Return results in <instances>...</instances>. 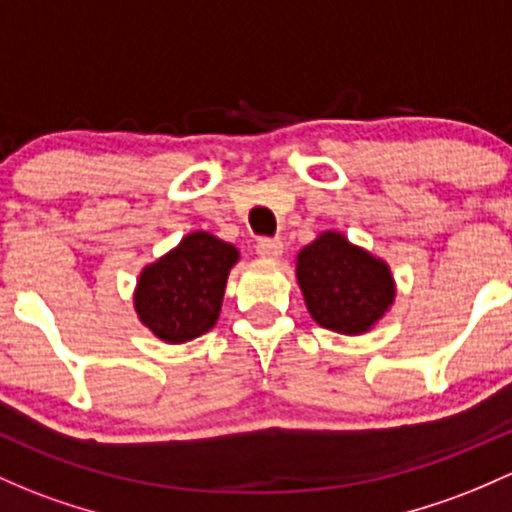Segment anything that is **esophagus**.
Listing matches in <instances>:
<instances>
[{
  "instance_id": "esophagus-1",
  "label": "esophagus",
  "mask_w": 512,
  "mask_h": 512,
  "mask_svg": "<svg viewBox=\"0 0 512 512\" xmlns=\"http://www.w3.org/2000/svg\"><path fill=\"white\" fill-rule=\"evenodd\" d=\"M255 250L262 260H277V257L284 252V245H282V240H277V238H262L260 242H257Z\"/></svg>"
}]
</instances>
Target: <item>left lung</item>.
Returning <instances> with one entry per match:
<instances>
[{
    "instance_id": "obj_1",
    "label": "left lung",
    "mask_w": 512,
    "mask_h": 512,
    "mask_svg": "<svg viewBox=\"0 0 512 512\" xmlns=\"http://www.w3.org/2000/svg\"><path fill=\"white\" fill-rule=\"evenodd\" d=\"M297 282L311 319L328 331H370L395 301V279L380 257L326 230L297 255Z\"/></svg>"
}]
</instances>
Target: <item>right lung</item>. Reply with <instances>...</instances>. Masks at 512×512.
Here are the masks:
<instances>
[{"instance_id":"add662e5","label":"right lung","mask_w":512,"mask_h":512,"mask_svg":"<svg viewBox=\"0 0 512 512\" xmlns=\"http://www.w3.org/2000/svg\"><path fill=\"white\" fill-rule=\"evenodd\" d=\"M238 247L198 230L139 274L134 311L164 343H186L211 331L220 316Z\"/></svg>"}]
</instances>
